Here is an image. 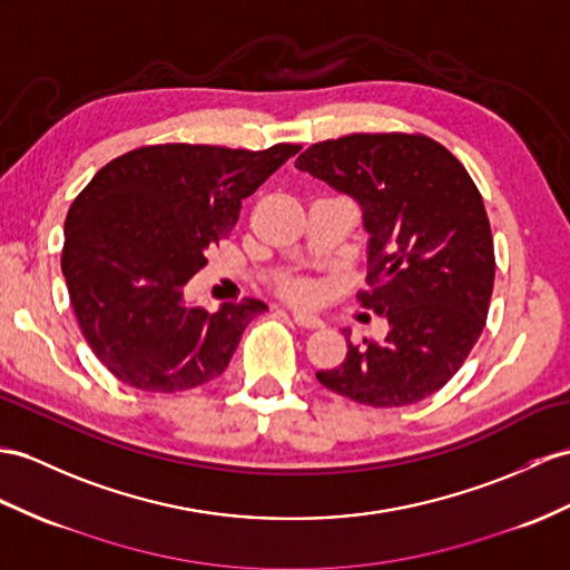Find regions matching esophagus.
<instances>
[{
	"instance_id": "obj_1",
	"label": "esophagus",
	"mask_w": 570,
	"mask_h": 570,
	"mask_svg": "<svg viewBox=\"0 0 570 570\" xmlns=\"http://www.w3.org/2000/svg\"><path fill=\"white\" fill-rule=\"evenodd\" d=\"M293 318H295V324H299L302 328H322V326H324L322 318H318V316L312 314V312L293 309Z\"/></svg>"
}]
</instances>
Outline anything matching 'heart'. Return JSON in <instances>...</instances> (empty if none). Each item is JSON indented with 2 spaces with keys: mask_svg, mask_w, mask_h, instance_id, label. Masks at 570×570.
<instances>
[{
  "mask_svg": "<svg viewBox=\"0 0 570 570\" xmlns=\"http://www.w3.org/2000/svg\"><path fill=\"white\" fill-rule=\"evenodd\" d=\"M289 295L297 297V299H307V297L312 295V287H309V285H302V283H297V285L289 287Z\"/></svg>",
  "mask_w": 570,
  "mask_h": 570,
  "instance_id": "obj_1",
  "label": "heart"
}]
</instances>
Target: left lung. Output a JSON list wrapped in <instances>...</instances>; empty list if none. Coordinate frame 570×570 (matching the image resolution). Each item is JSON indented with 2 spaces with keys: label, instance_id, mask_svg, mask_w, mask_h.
Here are the masks:
<instances>
[{
  "label": "left lung",
  "instance_id": "obj_1",
  "mask_svg": "<svg viewBox=\"0 0 570 570\" xmlns=\"http://www.w3.org/2000/svg\"><path fill=\"white\" fill-rule=\"evenodd\" d=\"M295 166L363 210L370 273L360 302L390 324L382 341L348 343L343 363L316 380L374 409L419 404L454 377L489 314L495 258L479 188L423 135L338 137Z\"/></svg>",
  "mask_w": 570,
  "mask_h": 570
}]
</instances>
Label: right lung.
<instances>
[{"instance_id":"add662e5","label":"right lung","mask_w":570,"mask_h":570,"mask_svg":"<svg viewBox=\"0 0 570 570\" xmlns=\"http://www.w3.org/2000/svg\"><path fill=\"white\" fill-rule=\"evenodd\" d=\"M297 151L151 145L106 164L79 193L62 275L89 348L122 384L174 394L227 370L268 304L248 297L210 314L186 299V285L237 225L242 200Z\"/></svg>"}]
</instances>
